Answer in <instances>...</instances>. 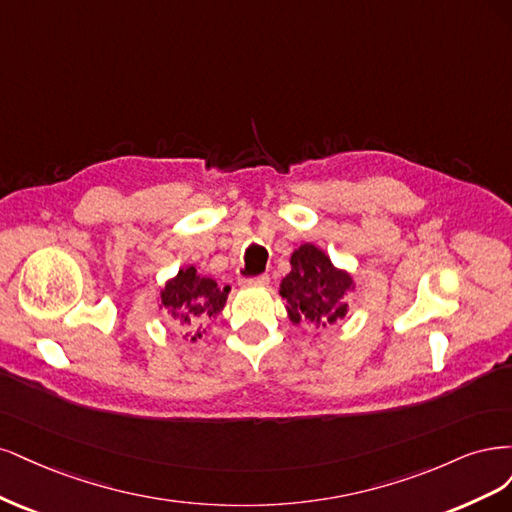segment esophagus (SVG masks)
<instances>
[{
    "label": "esophagus",
    "mask_w": 512,
    "mask_h": 512,
    "mask_svg": "<svg viewBox=\"0 0 512 512\" xmlns=\"http://www.w3.org/2000/svg\"><path fill=\"white\" fill-rule=\"evenodd\" d=\"M242 283L246 287H268L270 285V276L268 274H261V276H255V278H246V280H242Z\"/></svg>",
    "instance_id": "34e87169"
}]
</instances>
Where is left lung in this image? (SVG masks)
<instances>
[{"label":"left lung","mask_w":512,"mask_h":512,"mask_svg":"<svg viewBox=\"0 0 512 512\" xmlns=\"http://www.w3.org/2000/svg\"><path fill=\"white\" fill-rule=\"evenodd\" d=\"M291 272L280 280V298H285L287 317L293 325L321 327L338 323L349 312L346 295L355 291L349 270L336 268L321 246L304 242L291 253Z\"/></svg>","instance_id":"1"}]
</instances>
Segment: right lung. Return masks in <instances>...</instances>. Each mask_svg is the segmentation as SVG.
Returning a JSON list of instances; mask_svg holds the SVG:
<instances>
[{
	"label": "right lung",
	"mask_w": 512,
	"mask_h": 512,
	"mask_svg": "<svg viewBox=\"0 0 512 512\" xmlns=\"http://www.w3.org/2000/svg\"><path fill=\"white\" fill-rule=\"evenodd\" d=\"M229 291V285L219 287L212 278L197 274L193 266H183L161 287L157 304L185 327L183 338L195 342L206 334L204 323L221 315Z\"/></svg>",
	"instance_id": "right-lung-1"
}]
</instances>
